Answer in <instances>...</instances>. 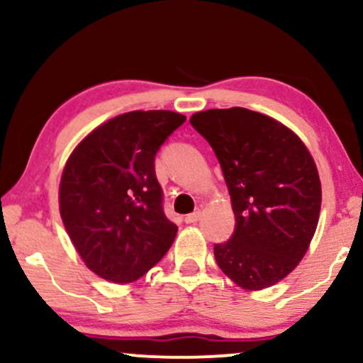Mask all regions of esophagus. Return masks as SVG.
I'll return each mask as SVG.
<instances>
[{
    "instance_id": "1",
    "label": "esophagus",
    "mask_w": 363,
    "mask_h": 363,
    "mask_svg": "<svg viewBox=\"0 0 363 363\" xmlns=\"http://www.w3.org/2000/svg\"><path fill=\"white\" fill-rule=\"evenodd\" d=\"M199 218H201V211L196 210V211H193V213H189V215L184 216V222L186 223H196Z\"/></svg>"
}]
</instances>
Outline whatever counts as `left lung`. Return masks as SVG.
Returning a JSON list of instances; mask_svg holds the SVG:
<instances>
[{
    "mask_svg": "<svg viewBox=\"0 0 363 363\" xmlns=\"http://www.w3.org/2000/svg\"><path fill=\"white\" fill-rule=\"evenodd\" d=\"M191 124L222 167L235 228L215 244L220 269L245 290L272 286L294 272L314 237L320 181L302 140L244 107L196 112Z\"/></svg>",
    "mask_w": 363,
    "mask_h": 363,
    "instance_id": "left-lung-1",
    "label": "left lung"
}]
</instances>
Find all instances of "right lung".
<instances>
[{
  "mask_svg": "<svg viewBox=\"0 0 363 363\" xmlns=\"http://www.w3.org/2000/svg\"><path fill=\"white\" fill-rule=\"evenodd\" d=\"M184 121L170 111L126 112L94 129L66 162L62 223L85 264L104 280L136 281L176 239L155 155Z\"/></svg>",
  "mask_w": 363,
  "mask_h": 363,
  "instance_id": "add662e5",
  "label": "right lung"
}]
</instances>
